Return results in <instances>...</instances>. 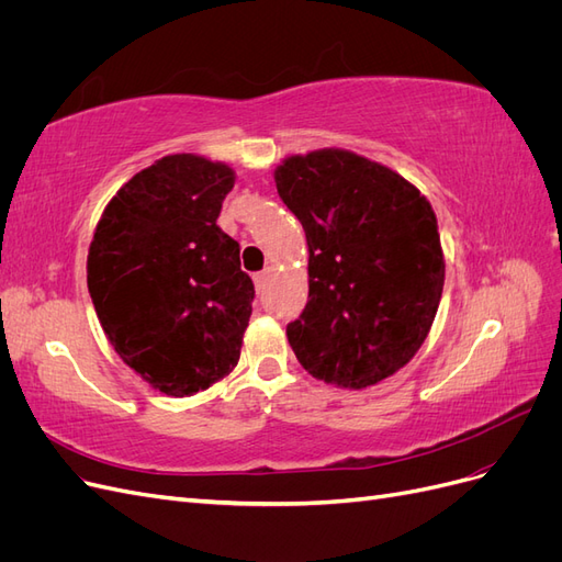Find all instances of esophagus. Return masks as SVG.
<instances>
[{
  "instance_id": "obj_1",
  "label": "esophagus",
  "mask_w": 562,
  "mask_h": 562,
  "mask_svg": "<svg viewBox=\"0 0 562 562\" xmlns=\"http://www.w3.org/2000/svg\"><path fill=\"white\" fill-rule=\"evenodd\" d=\"M267 271H258V274H255L252 277V281H255V288H258V291H262V288H265V283H267Z\"/></svg>"
}]
</instances>
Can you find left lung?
I'll return each instance as SVG.
<instances>
[{"instance_id":"8db88e82","label":"left lung","mask_w":562,"mask_h":562,"mask_svg":"<svg viewBox=\"0 0 562 562\" xmlns=\"http://www.w3.org/2000/svg\"><path fill=\"white\" fill-rule=\"evenodd\" d=\"M279 196L310 246V300L285 335L312 378L366 389L427 339L446 260L431 203L391 168L347 149L288 157Z\"/></svg>"}]
</instances>
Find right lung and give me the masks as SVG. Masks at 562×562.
Returning <instances> with one entry per match:
<instances>
[{"instance_id":"right-lung-1","label":"right lung","mask_w":562,"mask_h":562,"mask_svg":"<svg viewBox=\"0 0 562 562\" xmlns=\"http://www.w3.org/2000/svg\"><path fill=\"white\" fill-rule=\"evenodd\" d=\"M234 171L168 155L119 190L95 227L87 281L108 339L166 396H192L239 363L255 288L217 227Z\"/></svg>"}]
</instances>
